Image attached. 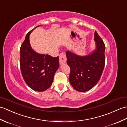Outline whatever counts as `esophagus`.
<instances>
[{"label": "esophagus", "mask_w": 127, "mask_h": 127, "mask_svg": "<svg viewBox=\"0 0 127 127\" xmlns=\"http://www.w3.org/2000/svg\"><path fill=\"white\" fill-rule=\"evenodd\" d=\"M59 58H60V63L61 64H63L66 62V57L64 52H61L59 56Z\"/></svg>", "instance_id": "1"}]
</instances>
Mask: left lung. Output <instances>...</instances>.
<instances>
[{
  "label": "left lung",
  "instance_id": "1",
  "mask_svg": "<svg viewBox=\"0 0 127 127\" xmlns=\"http://www.w3.org/2000/svg\"><path fill=\"white\" fill-rule=\"evenodd\" d=\"M94 40L96 49L86 56H79L66 52L67 64L70 68L69 81L72 87L79 92H85L95 86L99 81L105 65V44L97 32Z\"/></svg>",
  "mask_w": 127,
  "mask_h": 127
}]
</instances>
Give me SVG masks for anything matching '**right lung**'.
<instances>
[{
	"label": "right lung",
	"mask_w": 127,
	"mask_h": 127,
	"mask_svg": "<svg viewBox=\"0 0 127 127\" xmlns=\"http://www.w3.org/2000/svg\"><path fill=\"white\" fill-rule=\"evenodd\" d=\"M35 28L27 33L20 46V67L26 84L33 90L44 91L51 85L60 62L58 56L38 54L32 49L29 36Z\"/></svg>",
	"instance_id": "obj_1"
}]
</instances>
